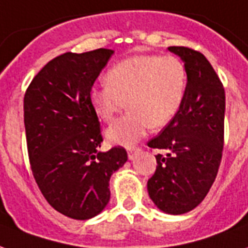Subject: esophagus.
Returning <instances> with one entry per match:
<instances>
[{"mask_svg":"<svg viewBox=\"0 0 248 248\" xmlns=\"http://www.w3.org/2000/svg\"><path fill=\"white\" fill-rule=\"evenodd\" d=\"M139 151H140V148H139V147H135V146H130V147L127 148V155H129V159H134V157H135V155H137Z\"/></svg>","mask_w":248,"mask_h":248,"instance_id":"esophagus-1","label":"esophagus"}]
</instances>
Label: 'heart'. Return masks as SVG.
<instances>
[{
    "label": "heart",
    "instance_id": "1",
    "mask_svg": "<svg viewBox=\"0 0 248 248\" xmlns=\"http://www.w3.org/2000/svg\"><path fill=\"white\" fill-rule=\"evenodd\" d=\"M106 84L89 93L93 109L102 121L111 122L129 106L124 117L110 126V142H137L148 127L170 124L180 109L186 88V69L173 55H138L124 59L106 72Z\"/></svg>",
    "mask_w": 248,
    "mask_h": 248
}]
</instances>
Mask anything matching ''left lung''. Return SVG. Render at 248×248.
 Here are the masks:
<instances>
[{
    "label": "left lung",
    "mask_w": 248,
    "mask_h": 248,
    "mask_svg": "<svg viewBox=\"0 0 248 248\" xmlns=\"http://www.w3.org/2000/svg\"><path fill=\"white\" fill-rule=\"evenodd\" d=\"M186 69L180 109L161 133L147 143L156 155L148 179L150 197L168 214H184L199 205L216 180L225 130V88L212 64L189 47H168Z\"/></svg>",
    "instance_id": "1"
}]
</instances>
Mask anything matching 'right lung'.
Returning a JSON list of instances; mask_svg holds the SVG:
<instances>
[{
  "mask_svg": "<svg viewBox=\"0 0 248 248\" xmlns=\"http://www.w3.org/2000/svg\"><path fill=\"white\" fill-rule=\"evenodd\" d=\"M113 51L65 52L40 69L25 93L31 170L47 202L73 219H89L110 200L109 180L127 160L124 147L100 152L102 135L89 93Z\"/></svg>",
  "mask_w": 248,
  "mask_h": 248,
  "instance_id": "right-lung-1",
  "label": "right lung"
}]
</instances>
